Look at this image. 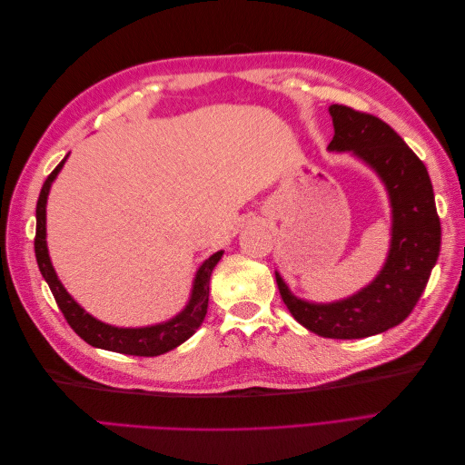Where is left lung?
I'll return each mask as SVG.
<instances>
[{
  "mask_svg": "<svg viewBox=\"0 0 465 465\" xmlns=\"http://www.w3.org/2000/svg\"><path fill=\"white\" fill-rule=\"evenodd\" d=\"M330 151H351L384 182L391 205L388 260L372 283L330 304L308 302L275 272L281 299L306 330L331 340H361L398 326L411 314L440 254V219L427 166L380 118L331 104Z\"/></svg>",
  "mask_w": 465,
  "mask_h": 465,
  "instance_id": "1",
  "label": "left lung"
}]
</instances>
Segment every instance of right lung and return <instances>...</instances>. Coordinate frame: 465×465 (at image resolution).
<instances>
[{"label": "right lung", "instance_id": "add662e5", "mask_svg": "<svg viewBox=\"0 0 465 465\" xmlns=\"http://www.w3.org/2000/svg\"><path fill=\"white\" fill-rule=\"evenodd\" d=\"M65 159L54 168L50 176L46 178L45 186L40 190L38 203H36V236H35V254L38 262V270L42 277L46 279V283L54 294L55 302H58L64 318L83 341H87L89 345L98 349L114 351V353H124V355H135V357H157L166 353V351H173L180 343L190 340V337L195 333V330L202 326V322L207 314L211 272H213V267L221 260L223 250L215 252L213 256L207 258L202 263L193 279L190 302L186 304L184 311H182L178 316H174L173 320L157 323V326H147V328H116L93 318L89 312L83 311V308L72 299V294L64 289L62 281L54 272L50 256H48V246H46V200H48L52 182L62 171Z\"/></svg>", "mask_w": 465, "mask_h": 465}]
</instances>
